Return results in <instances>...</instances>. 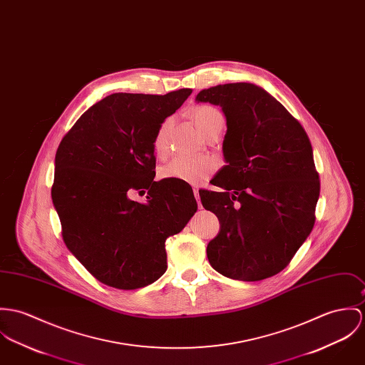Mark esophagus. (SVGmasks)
Returning <instances> with one entry per match:
<instances>
[{"instance_id": "34e87169", "label": "esophagus", "mask_w": 365, "mask_h": 365, "mask_svg": "<svg viewBox=\"0 0 365 365\" xmlns=\"http://www.w3.org/2000/svg\"><path fill=\"white\" fill-rule=\"evenodd\" d=\"M194 195H195V198H197V202H198L199 209H202V203H200V197H199L198 190H194Z\"/></svg>"}]
</instances>
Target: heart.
<instances>
[{
    "label": "heart",
    "instance_id": "b5f03b06",
    "mask_svg": "<svg viewBox=\"0 0 365 365\" xmlns=\"http://www.w3.org/2000/svg\"><path fill=\"white\" fill-rule=\"evenodd\" d=\"M192 118L198 125L200 133H205L210 127L217 123H223L222 113L207 104L197 106L192 110ZM171 120L167 118L159 127L153 139V150L158 156H163L167 150V131ZM219 167V162L210 156H177L170 160L166 166L162 167L160 177L166 180H177L187 184H200Z\"/></svg>",
    "mask_w": 365,
    "mask_h": 365
}]
</instances>
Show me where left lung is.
Here are the masks:
<instances>
[{"label":"left lung","instance_id":"obj_1","mask_svg":"<svg viewBox=\"0 0 365 365\" xmlns=\"http://www.w3.org/2000/svg\"><path fill=\"white\" fill-rule=\"evenodd\" d=\"M197 101L220 106L227 124L226 166L199 190L220 222L206 254L219 273L244 282L274 276L290 264L315 223L319 175L299 121L262 88L238 82L203 89Z\"/></svg>","mask_w":365,"mask_h":365}]
</instances>
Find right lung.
<instances>
[{
  "label": "right lung",
  "instance_id": "add662e5",
  "mask_svg": "<svg viewBox=\"0 0 365 365\" xmlns=\"http://www.w3.org/2000/svg\"><path fill=\"white\" fill-rule=\"evenodd\" d=\"M192 93H114L86 110L56 153L51 198L68 250L99 282L135 290L167 269V237L198 209L192 188L155 181L153 139ZM148 190L146 204L128 192Z\"/></svg>",
  "mask_w": 365,
  "mask_h": 365
}]
</instances>
